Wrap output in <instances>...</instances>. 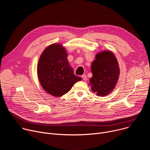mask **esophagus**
Listing matches in <instances>:
<instances>
[{"instance_id": "1", "label": "esophagus", "mask_w": 150, "mask_h": 150, "mask_svg": "<svg viewBox=\"0 0 150 150\" xmlns=\"http://www.w3.org/2000/svg\"><path fill=\"white\" fill-rule=\"evenodd\" d=\"M82 78L83 79V80H84V81H87V76L86 75H82Z\"/></svg>"}]
</instances>
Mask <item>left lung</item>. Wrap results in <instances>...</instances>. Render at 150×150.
<instances>
[{"instance_id":"8db88e82","label":"left lung","mask_w":150,"mask_h":150,"mask_svg":"<svg viewBox=\"0 0 150 150\" xmlns=\"http://www.w3.org/2000/svg\"><path fill=\"white\" fill-rule=\"evenodd\" d=\"M95 59L91 64L93 76L89 85L97 96L104 97L114 90L120 74L119 64L111 51L99 52Z\"/></svg>"}]
</instances>
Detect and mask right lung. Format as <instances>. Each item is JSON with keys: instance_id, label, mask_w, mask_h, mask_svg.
<instances>
[{"instance_id": "add662e5", "label": "right lung", "mask_w": 150, "mask_h": 150, "mask_svg": "<svg viewBox=\"0 0 150 150\" xmlns=\"http://www.w3.org/2000/svg\"><path fill=\"white\" fill-rule=\"evenodd\" d=\"M67 57V49L60 44L54 43L47 47L39 58L38 80L42 88L52 96H63L82 79L74 74Z\"/></svg>"}]
</instances>
